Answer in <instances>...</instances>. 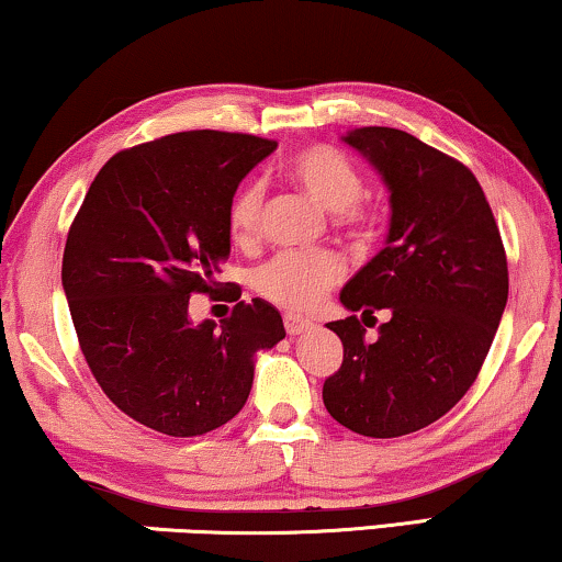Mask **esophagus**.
<instances>
[{
  "mask_svg": "<svg viewBox=\"0 0 562 562\" xmlns=\"http://www.w3.org/2000/svg\"><path fill=\"white\" fill-rule=\"evenodd\" d=\"M283 327H286L289 335H302V333H306V329H312V322L286 314V317H283Z\"/></svg>",
  "mask_w": 562,
  "mask_h": 562,
  "instance_id": "obj_1",
  "label": "esophagus"
}]
</instances>
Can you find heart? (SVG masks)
Here are the masks:
<instances>
[{
    "label": "heart",
    "instance_id": "b5f03b06",
    "mask_svg": "<svg viewBox=\"0 0 562 562\" xmlns=\"http://www.w3.org/2000/svg\"><path fill=\"white\" fill-rule=\"evenodd\" d=\"M286 176L322 210L333 212L337 235L352 243L371 240L379 229V217L366 202V176L340 148L317 143L294 153L286 160ZM266 189L260 181H248L237 189L227 206L229 237L243 248L258 243L263 227ZM345 268L335 252H283L252 273V291L266 302L291 314H310L342 281Z\"/></svg>",
    "mask_w": 562,
    "mask_h": 562
}]
</instances>
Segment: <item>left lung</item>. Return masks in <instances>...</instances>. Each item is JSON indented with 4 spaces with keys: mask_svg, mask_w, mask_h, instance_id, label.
Masks as SVG:
<instances>
[{
    "mask_svg": "<svg viewBox=\"0 0 562 562\" xmlns=\"http://www.w3.org/2000/svg\"><path fill=\"white\" fill-rule=\"evenodd\" d=\"M345 140L389 183L391 229L340 299L366 322L379 308L392 317L375 341L358 314L329 322L342 363L322 398L352 432L402 437L445 417L479 379L509 296L506 250L479 179L458 158L394 127Z\"/></svg>",
    "mask_w": 562,
    "mask_h": 562,
    "instance_id": "left-lung-1",
    "label": "left lung"
}]
</instances>
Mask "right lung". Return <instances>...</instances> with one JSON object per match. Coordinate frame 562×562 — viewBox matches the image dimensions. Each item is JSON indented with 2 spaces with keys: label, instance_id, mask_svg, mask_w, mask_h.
I'll list each match as a JSON object with an SVG mask.
<instances>
[{
  "label": "right lung",
  "instance_id": "obj_1",
  "mask_svg": "<svg viewBox=\"0 0 562 562\" xmlns=\"http://www.w3.org/2000/svg\"><path fill=\"white\" fill-rule=\"evenodd\" d=\"M276 140L189 130L106 160L68 227L64 291L87 366L106 398L168 437L217 429L248 402L252 356L283 340L281 314L252 299L217 328L188 322L229 256L227 206ZM228 286L226 299H240Z\"/></svg>",
  "mask_w": 562,
  "mask_h": 562
}]
</instances>
